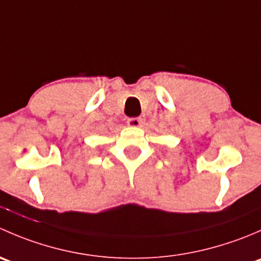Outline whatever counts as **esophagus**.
I'll list each match as a JSON object with an SVG mask.
<instances>
[{
  "label": "esophagus",
  "mask_w": 261,
  "mask_h": 261,
  "mask_svg": "<svg viewBox=\"0 0 261 261\" xmlns=\"http://www.w3.org/2000/svg\"><path fill=\"white\" fill-rule=\"evenodd\" d=\"M141 122H143L141 117H130L127 120V125L133 126V127H138V126L141 125Z\"/></svg>",
  "instance_id": "34e87169"
}]
</instances>
